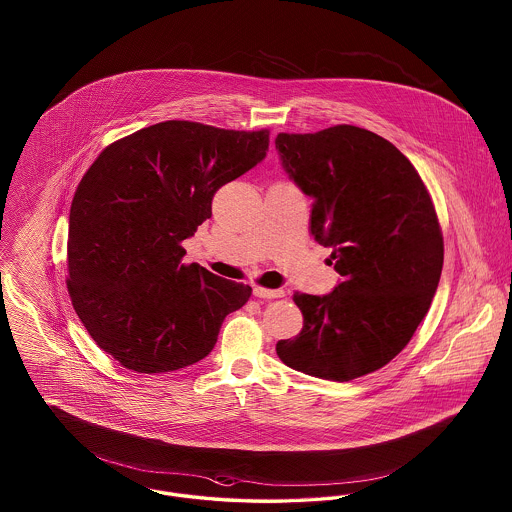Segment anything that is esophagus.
I'll return each instance as SVG.
<instances>
[{
	"instance_id": "obj_1",
	"label": "esophagus",
	"mask_w": 512,
	"mask_h": 512,
	"mask_svg": "<svg viewBox=\"0 0 512 512\" xmlns=\"http://www.w3.org/2000/svg\"><path fill=\"white\" fill-rule=\"evenodd\" d=\"M253 295L255 297H263V299H278V297H284L286 292L284 290H267V288H253Z\"/></svg>"
}]
</instances>
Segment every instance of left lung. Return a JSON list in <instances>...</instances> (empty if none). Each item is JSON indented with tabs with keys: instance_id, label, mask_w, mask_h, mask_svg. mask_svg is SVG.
Wrapping results in <instances>:
<instances>
[{
	"instance_id": "1",
	"label": "left lung",
	"mask_w": 512,
	"mask_h": 512,
	"mask_svg": "<svg viewBox=\"0 0 512 512\" xmlns=\"http://www.w3.org/2000/svg\"><path fill=\"white\" fill-rule=\"evenodd\" d=\"M276 149L313 199L311 234L341 276L326 295H293L303 330L276 353L293 370L349 382L388 365L426 317L443 267L438 215L411 161L370 130L278 134Z\"/></svg>"
}]
</instances>
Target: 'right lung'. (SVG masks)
I'll return each instance as SVG.
<instances>
[{
	"mask_svg": "<svg viewBox=\"0 0 512 512\" xmlns=\"http://www.w3.org/2000/svg\"><path fill=\"white\" fill-rule=\"evenodd\" d=\"M268 130L157 122L105 147L69 215L74 311L124 368L155 374L205 359L251 288L197 263L182 242L211 217L213 195L267 157Z\"/></svg>",
	"mask_w": 512,
	"mask_h": 512,
	"instance_id": "add662e5",
	"label": "right lung"
}]
</instances>
